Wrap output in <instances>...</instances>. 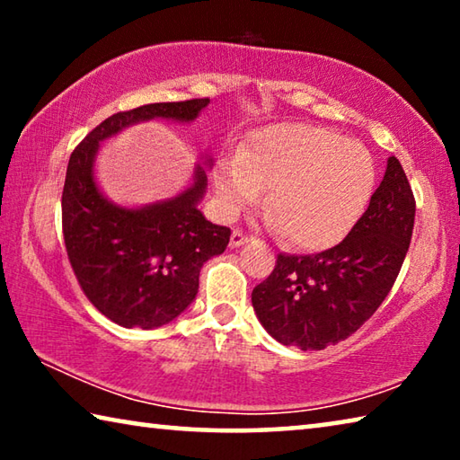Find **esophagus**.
Here are the masks:
<instances>
[{
    "instance_id": "esophagus-1",
    "label": "esophagus",
    "mask_w": 460,
    "mask_h": 460,
    "mask_svg": "<svg viewBox=\"0 0 460 460\" xmlns=\"http://www.w3.org/2000/svg\"><path fill=\"white\" fill-rule=\"evenodd\" d=\"M253 235H249V233L241 231V229H235L231 233V247H239V245H245L247 241H252Z\"/></svg>"
}]
</instances>
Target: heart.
Listing matches in <instances>:
<instances>
[{
  "label": "heart",
  "mask_w": 460,
  "mask_h": 460,
  "mask_svg": "<svg viewBox=\"0 0 460 460\" xmlns=\"http://www.w3.org/2000/svg\"><path fill=\"white\" fill-rule=\"evenodd\" d=\"M376 162L367 147L306 123L268 126L215 172L225 213L260 199L279 239L294 249L332 247L349 235L376 190Z\"/></svg>",
  "instance_id": "obj_1"
}]
</instances>
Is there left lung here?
<instances>
[{
	"instance_id": "left-lung-1",
	"label": "left lung",
	"mask_w": 460,
	"mask_h": 460,
	"mask_svg": "<svg viewBox=\"0 0 460 460\" xmlns=\"http://www.w3.org/2000/svg\"><path fill=\"white\" fill-rule=\"evenodd\" d=\"M416 199L392 155L367 211L349 235L313 255L279 253L252 302L271 337L302 351L345 341L371 318L398 278L414 231Z\"/></svg>"
}]
</instances>
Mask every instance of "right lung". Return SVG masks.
I'll list each match as a JSON object with an SVG mask.
<instances>
[{
  "mask_svg": "<svg viewBox=\"0 0 460 460\" xmlns=\"http://www.w3.org/2000/svg\"><path fill=\"white\" fill-rule=\"evenodd\" d=\"M208 99L150 103L113 113L75 147L62 189V235L83 294L101 314L126 329H155L182 313L199 292L202 263L225 252L231 229L207 221L197 208L205 170L174 200L121 208L93 181L101 139L129 123L166 118L190 121Z\"/></svg>",
  "mask_w": 460,
  "mask_h": 460,
  "instance_id": "right-lung-1",
  "label": "right lung"
}]
</instances>
